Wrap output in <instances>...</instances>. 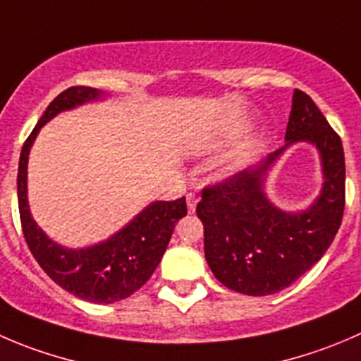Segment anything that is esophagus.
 <instances>
[{
  "mask_svg": "<svg viewBox=\"0 0 361 361\" xmlns=\"http://www.w3.org/2000/svg\"><path fill=\"white\" fill-rule=\"evenodd\" d=\"M195 206H197V195H195V194H187V208H188V212L194 213L195 212Z\"/></svg>",
  "mask_w": 361,
  "mask_h": 361,
  "instance_id": "esophagus-1",
  "label": "esophagus"
}]
</instances>
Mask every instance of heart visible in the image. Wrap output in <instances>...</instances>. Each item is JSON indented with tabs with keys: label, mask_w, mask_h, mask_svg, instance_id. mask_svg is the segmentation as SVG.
Masks as SVG:
<instances>
[{
	"label": "heart",
	"mask_w": 361,
	"mask_h": 361,
	"mask_svg": "<svg viewBox=\"0 0 361 361\" xmlns=\"http://www.w3.org/2000/svg\"><path fill=\"white\" fill-rule=\"evenodd\" d=\"M243 166H245L243 160H233V162L226 164V166L220 169V178H222V180H229V178L236 176V174L243 169Z\"/></svg>",
	"instance_id": "b5f03b06"
}]
</instances>
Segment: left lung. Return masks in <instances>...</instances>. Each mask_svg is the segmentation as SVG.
<instances>
[{"label": "left lung", "instance_id": "1", "mask_svg": "<svg viewBox=\"0 0 361 361\" xmlns=\"http://www.w3.org/2000/svg\"><path fill=\"white\" fill-rule=\"evenodd\" d=\"M307 142L318 149L324 185L312 205L279 209L265 183L285 149ZM345 162L342 141L314 100L295 90L286 145L226 183L204 188L197 216L204 255L226 288L248 296L275 295L298 281L324 255L342 222Z\"/></svg>", "mask_w": 361, "mask_h": 361}]
</instances>
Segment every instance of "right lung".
Returning <instances> with one entry per match:
<instances>
[{
    "label": "right lung",
    "mask_w": 361,
    "mask_h": 361,
    "mask_svg": "<svg viewBox=\"0 0 361 361\" xmlns=\"http://www.w3.org/2000/svg\"><path fill=\"white\" fill-rule=\"evenodd\" d=\"M107 97L102 90L86 86L59 93L24 142L17 173L20 224L31 254L59 288L92 303L120 302L141 289L159 266L176 222L187 215L185 197L153 201L109 238L79 248L65 247L49 238L33 219L27 201V160L40 128L59 113L104 102Z\"/></svg>",
    "instance_id": "obj_1"
}]
</instances>
